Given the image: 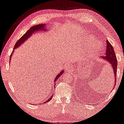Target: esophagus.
<instances>
[{
    "label": "esophagus",
    "instance_id": "34e87169",
    "mask_svg": "<svg viewBox=\"0 0 124 124\" xmlns=\"http://www.w3.org/2000/svg\"><path fill=\"white\" fill-rule=\"evenodd\" d=\"M71 68V66H70V65H68V66H67V69H70Z\"/></svg>",
    "mask_w": 124,
    "mask_h": 124
}]
</instances>
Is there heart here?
Wrapping results in <instances>:
<instances>
[{
    "label": "heart",
    "instance_id": "1",
    "mask_svg": "<svg viewBox=\"0 0 124 124\" xmlns=\"http://www.w3.org/2000/svg\"><path fill=\"white\" fill-rule=\"evenodd\" d=\"M96 47H98V46H97V45H95V48H96Z\"/></svg>",
    "mask_w": 124,
    "mask_h": 124
}]
</instances>
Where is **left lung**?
I'll return each mask as SVG.
<instances>
[{
    "label": "left lung",
    "instance_id": "8db88e82",
    "mask_svg": "<svg viewBox=\"0 0 124 124\" xmlns=\"http://www.w3.org/2000/svg\"><path fill=\"white\" fill-rule=\"evenodd\" d=\"M106 56H103L102 58L106 59L109 63L111 64V68L114 71V76L115 78V83H116V73H117V59L116 58V54L114 51L113 47L110 44L108 40H106ZM115 87V86H114Z\"/></svg>",
    "mask_w": 124,
    "mask_h": 124
}]
</instances>
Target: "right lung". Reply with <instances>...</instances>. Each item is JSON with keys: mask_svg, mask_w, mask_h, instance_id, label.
<instances>
[{"mask_svg": "<svg viewBox=\"0 0 124 124\" xmlns=\"http://www.w3.org/2000/svg\"><path fill=\"white\" fill-rule=\"evenodd\" d=\"M44 28H45V25L44 24L37 25H35V26H32V27H31L29 30H28L27 32L25 33L24 35L22 36L21 38L19 39L18 40L17 42H16V44H15V46L14 47V49H16V48H17V47H18L19 46L22 44V43H23L25 41V40H26V39H28V38H29V37L32 35V33H33L34 32H37V31H40V30H41H41H43V31H47V29H45ZM13 53H12V54H13ZM12 54H11V55H10V58H11ZM63 72H64L63 70L61 71V72L58 74V76H56V77H55V80H54L55 83V82L56 81V80L59 78V77L63 73ZM52 96H53V95L51 96L50 98H49V99H48V101H47V102H48V101H50V100L52 99V98H53Z\"/></svg>", "mask_w": 124, "mask_h": 124, "instance_id": "add662e5", "label": "right lung"}]
</instances>
